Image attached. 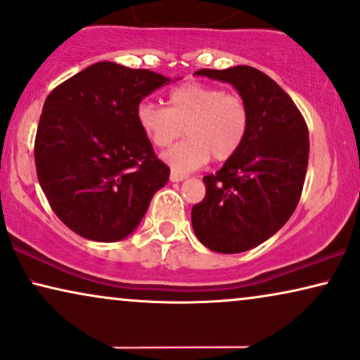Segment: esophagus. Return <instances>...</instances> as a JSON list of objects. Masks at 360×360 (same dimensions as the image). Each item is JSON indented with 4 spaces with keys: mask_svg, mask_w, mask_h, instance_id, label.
<instances>
[{
    "mask_svg": "<svg viewBox=\"0 0 360 360\" xmlns=\"http://www.w3.org/2000/svg\"><path fill=\"white\" fill-rule=\"evenodd\" d=\"M181 180H185V175L176 174V172H172V174H170V181H181Z\"/></svg>",
    "mask_w": 360,
    "mask_h": 360,
    "instance_id": "esophagus-1",
    "label": "esophagus"
}]
</instances>
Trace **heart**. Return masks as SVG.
<instances>
[{
	"mask_svg": "<svg viewBox=\"0 0 360 360\" xmlns=\"http://www.w3.org/2000/svg\"><path fill=\"white\" fill-rule=\"evenodd\" d=\"M140 130L157 148H167L186 134V140L163 155L174 172L200 169L213 157L226 162L235 157L250 127V109L236 92L218 86L186 82L172 89L169 107L142 101L135 110Z\"/></svg>",
	"mask_w": 360,
	"mask_h": 360,
	"instance_id": "b5f03b06",
	"label": "heart"
}]
</instances>
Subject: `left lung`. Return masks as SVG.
Segmentation results:
<instances>
[{"label": "left lung", "instance_id": "left-lung-1", "mask_svg": "<svg viewBox=\"0 0 360 360\" xmlns=\"http://www.w3.org/2000/svg\"><path fill=\"white\" fill-rule=\"evenodd\" d=\"M230 82L246 101L250 127L235 157L203 176L207 193L191 208L200 241L217 253H241L273 236L297 207L309 158V135L291 97L251 66L200 69Z\"/></svg>", "mask_w": 360, "mask_h": 360}]
</instances>
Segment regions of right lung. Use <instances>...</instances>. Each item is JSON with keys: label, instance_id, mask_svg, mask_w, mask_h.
I'll return each instance as SVG.
<instances>
[{"label": "right lung", "instance_id": "right-lung-1", "mask_svg": "<svg viewBox=\"0 0 360 360\" xmlns=\"http://www.w3.org/2000/svg\"><path fill=\"white\" fill-rule=\"evenodd\" d=\"M169 82L102 60L46 97L34 139L36 174L60 221L87 240L130 235L170 169L135 119L143 97Z\"/></svg>", "mask_w": 360, "mask_h": 360}]
</instances>
